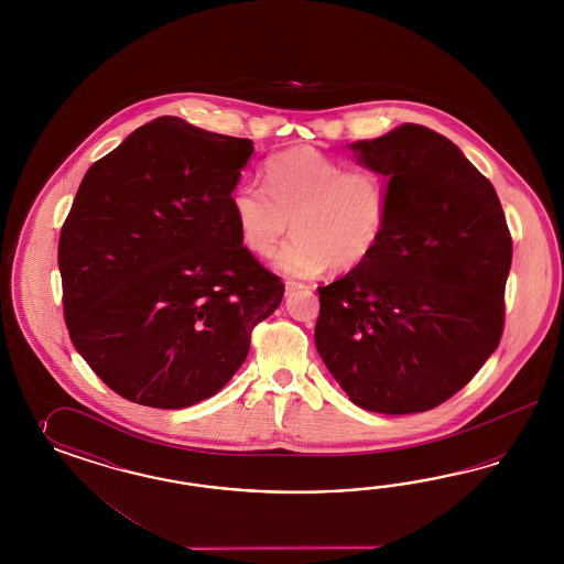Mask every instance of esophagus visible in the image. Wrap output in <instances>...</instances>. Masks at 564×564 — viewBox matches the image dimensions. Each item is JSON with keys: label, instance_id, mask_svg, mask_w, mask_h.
I'll use <instances>...</instances> for the list:
<instances>
[{"label": "esophagus", "instance_id": "esophagus-1", "mask_svg": "<svg viewBox=\"0 0 564 564\" xmlns=\"http://www.w3.org/2000/svg\"><path fill=\"white\" fill-rule=\"evenodd\" d=\"M306 285L304 283H300V281H293V279H290V281H285V290H288V293H293V291L297 290H304Z\"/></svg>", "mask_w": 564, "mask_h": 564}]
</instances>
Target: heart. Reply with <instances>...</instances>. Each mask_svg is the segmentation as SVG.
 Masks as SVG:
<instances>
[{"instance_id":"obj_1","label":"heart","mask_w":564,"mask_h":564,"mask_svg":"<svg viewBox=\"0 0 564 564\" xmlns=\"http://www.w3.org/2000/svg\"><path fill=\"white\" fill-rule=\"evenodd\" d=\"M264 182L267 188L239 182L231 210L246 248L262 258L273 257L293 223L297 238L276 260L285 273L354 271L387 231L389 184L378 170L349 167L314 147H295L264 163Z\"/></svg>"}]
</instances>
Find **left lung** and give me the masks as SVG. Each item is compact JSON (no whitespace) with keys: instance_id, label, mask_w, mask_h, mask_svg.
Returning <instances> with one entry per match:
<instances>
[{"instance_id":"8db88e82","label":"left lung","mask_w":564,"mask_h":564,"mask_svg":"<svg viewBox=\"0 0 564 564\" xmlns=\"http://www.w3.org/2000/svg\"><path fill=\"white\" fill-rule=\"evenodd\" d=\"M351 149L389 177V221L372 257L318 288L316 347L361 410H434L500 343L511 231L490 180L448 138L403 123Z\"/></svg>"}]
</instances>
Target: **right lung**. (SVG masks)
Masks as SVG:
<instances>
[{"label":"right lung","instance_id":"obj_1","mask_svg":"<svg viewBox=\"0 0 564 564\" xmlns=\"http://www.w3.org/2000/svg\"><path fill=\"white\" fill-rule=\"evenodd\" d=\"M252 151L159 118L86 171L59 234L64 316L76 351L132 403L182 410L219 393L283 300L231 210Z\"/></svg>","mask_w":564,"mask_h":564}]
</instances>
